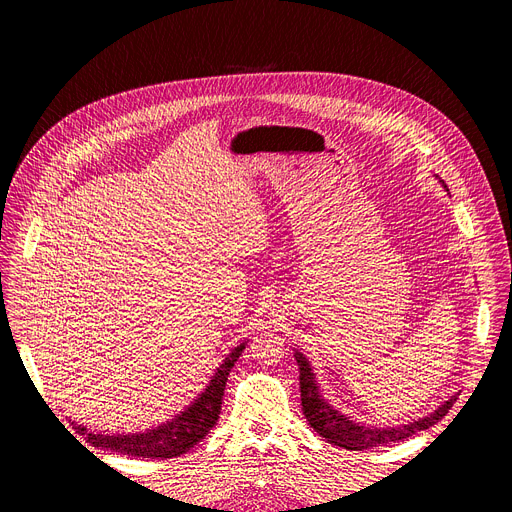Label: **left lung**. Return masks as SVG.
<instances>
[{"label": "left lung", "mask_w": 512, "mask_h": 512, "mask_svg": "<svg viewBox=\"0 0 512 512\" xmlns=\"http://www.w3.org/2000/svg\"><path fill=\"white\" fill-rule=\"evenodd\" d=\"M295 361L299 365V385H301V406H303V416L307 418L309 426L318 432L322 439L328 443L342 447L346 451H365V449H375L383 447L389 443H398L404 441L420 430H426L430 426H435L441 418L447 416V412L455 404V396L445 402L439 410L432 412L430 416L422 420H414L404 426L396 428H373V426H361L348 420L346 416L338 414L322 396L316 387V381H313V373L309 363L301 352H295Z\"/></svg>", "instance_id": "left-lung-1"}]
</instances>
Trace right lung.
I'll return each instance as SVG.
<instances>
[{"mask_svg":"<svg viewBox=\"0 0 512 512\" xmlns=\"http://www.w3.org/2000/svg\"><path fill=\"white\" fill-rule=\"evenodd\" d=\"M246 346L240 344L233 352H229L223 365L213 375L207 389L201 393L190 408H186L180 416L166 422L164 426H157L149 432H139V435H94L84 426H77L80 435H86L88 443L106 451H116L129 457H147V459H172L186 451H190L196 443L207 437V432L217 424L221 414L223 402V389L233 363L240 359L242 350Z\"/></svg>","mask_w":512,"mask_h":512,"instance_id":"right-lung-1","label":"right lung"}]
</instances>
